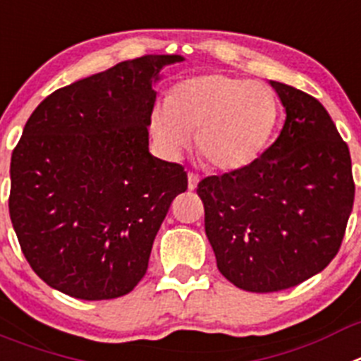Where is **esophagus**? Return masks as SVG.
Masks as SVG:
<instances>
[{
	"mask_svg": "<svg viewBox=\"0 0 361 361\" xmlns=\"http://www.w3.org/2000/svg\"><path fill=\"white\" fill-rule=\"evenodd\" d=\"M198 180H200V178H198V175L193 173V171H190V173H188V190L190 191L197 190Z\"/></svg>",
	"mask_w": 361,
	"mask_h": 361,
	"instance_id": "34e87169",
	"label": "esophagus"
}]
</instances>
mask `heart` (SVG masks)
<instances>
[{"label":"heart","mask_w":361,"mask_h":361,"mask_svg":"<svg viewBox=\"0 0 361 361\" xmlns=\"http://www.w3.org/2000/svg\"><path fill=\"white\" fill-rule=\"evenodd\" d=\"M279 121L274 92L259 82L224 73L186 78L155 105L150 134L161 154L178 159L197 134L200 157L220 171L243 170L269 147Z\"/></svg>","instance_id":"1"}]
</instances>
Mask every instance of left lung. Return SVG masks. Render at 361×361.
Returning a JSON list of instances; mask_svg holds the SVG:
<instances>
[{
	"label": "left lung",
	"mask_w": 361,
	"mask_h": 361,
	"mask_svg": "<svg viewBox=\"0 0 361 361\" xmlns=\"http://www.w3.org/2000/svg\"><path fill=\"white\" fill-rule=\"evenodd\" d=\"M286 120L243 170L206 177L197 193L218 270L247 292L292 288L342 245L355 202L351 155L317 98L270 80Z\"/></svg>",
	"instance_id": "left-lung-1"
}]
</instances>
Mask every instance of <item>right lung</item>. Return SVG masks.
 Wrapping results in <instances>:
<instances>
[{
  "instance_id": "obj_1",
  "label": "right lung",
  "mask_w": 361,
  "mask_h": 361,
  "mask_svg": "<svg viewBox=\"0 0 361 361\" xmlns=\"http://www.w3.org/2000/svg\"><path fill=\"white\" fill-rule=\"evenodd\" d=\"M180 55H145L57 89L23 128L10 161V220L51 288L84 300L127 295L155 234L188 190L177 163L154 157V84Z\"/></svg>"
}]
</instances>
